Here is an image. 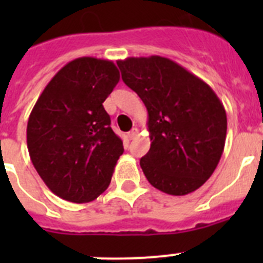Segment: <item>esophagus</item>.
I'll use <instances>...</instances> for the list:
<instances>
[{"label":"esophagus","mask_w":263,"mask_h":263,"mask_svg":"<svg viewBox=\"0 0 263 263\" xmlns=\"http://www.w3.org/2000/svg\"><path fill=\"white\" fill-rule=\"evenodd\" d=\"M137 136H138V129H132L129 133H127V137H129V139H134Z\"/></svg>","instance_id":"34e87169"}]
</instances>
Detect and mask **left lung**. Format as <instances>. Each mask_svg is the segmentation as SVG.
<instances>
[{"instance_id":"8db88e82","label":"left lung","mask_w":263,"mask_h":263,"mask_svg":"<svg viewBox=\"0 0 263 263\" xmlns=\"http://www.w3.org/2000/svg\"><path fill=\"white\" fill-rule=\"evenodd\" d=\"M117 66L147 109L152 145L139 164L148 183L175 196L196 191L224 152L227 113L217 95L167 58H127Z\"/></svg>"}]
</instances>
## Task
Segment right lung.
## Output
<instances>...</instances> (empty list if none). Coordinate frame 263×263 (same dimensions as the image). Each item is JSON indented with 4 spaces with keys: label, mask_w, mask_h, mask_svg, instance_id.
<instances>
[{
    "label": "right lung",
    "mask_w": 263,
    "mask_h": 263,
    "mask_svg": "<svg viewBox=\"0 0 263 263\" xmlns=\"http://www.w3.org/2000/svg\"><path fill=\"white\" fill-rule=\"evenodd\" d=\"M120 80L110 60L84 57L63 67L30 113L27 148L36 173L57 196L95 200L108 188L122 141L103 103Z\"/></svg>",
    "instance_id": "obj_1"
}]
</instances>
